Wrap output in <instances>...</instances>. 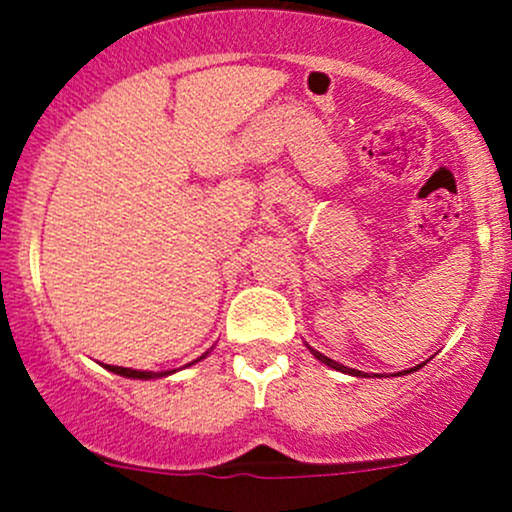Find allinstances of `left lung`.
Returning <instances> with one entry per match:
<instances>
[{"label":"left lung","instance_id":"left-lung-1","mask_svg":"<svg viewBox=\"0 0 512 512\" xmlns=\"http://www.w3.org/2000/svg\"><path fill=\"white\" fill-rule=\"evenodd\" d=\"M308 349H310V346H308ZM310 351H313V356L317 358V361H322V363H325V366H330V368H334V370H342V373H349V375H366V373H361V370H356V368H349V366H342V363L332 361L330 356L320 354V351H315V349H310ZM421 366H424V363H421ZM421 366H414V368L404 370V373H411V370H419ZM399 375H402V373H399Z\"/></svg>","mask_w":512,"mask_h":512}]
</instances>
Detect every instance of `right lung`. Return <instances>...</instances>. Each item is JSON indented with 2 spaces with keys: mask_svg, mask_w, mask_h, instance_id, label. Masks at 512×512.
Returning a JSON list of instances; mask_svg holds the SVG:
<instances>
[{
  "mask_svg": "<svg viewBox=\"0 0 512 512\" xmlns=\"http://www.w3.org/2000/svg\"><path fill=\"white\" fill-rule=\"evenodd\" d=\"M209 354V351H207ZM204 354V356H207ZM204 356H199L197 361H202ZM197 361H192V363H197ZM187 366H190V363H187ZM103 368H108L110 373H115V375H122V378H137V380H154V378H163V375H170V373H175V370H166V373H151V370H134V368H122V366H108V363H103Z\"/></svg>",
  "mask_w": 512,
  "mask_h": 512,
  "instance_id": "obj_1",
  "label": "right lung"
}]
</instances>
